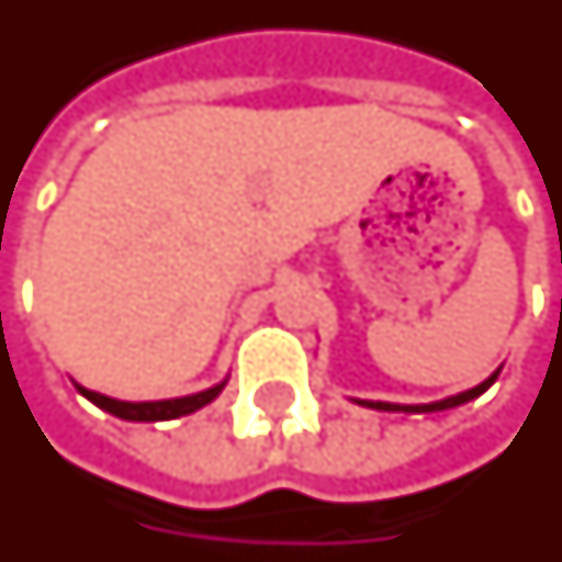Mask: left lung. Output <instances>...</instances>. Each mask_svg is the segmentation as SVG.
<instances>
[{
  "instance_id": "8db88e82",
  "label": "left lung",
  "mask_w": 562,
  "mask_h": 562,
  "mask_svg": "<svg viewBox=\"0 0 562 562\" xmlns=\"http://www.w3.org/2000/svg\"><path fill=\"white\" fill-rule=\"evenodd\" d=\"M499 371H494V374L485 380V383H479V386L467 389V392H461V395H452V398L446 401H434V404H389V401H356V404H362V407H374V411H389V413H437V411H449V407H458V404H467V401L479 398L485 389L497 380Z\"/></svg>"
}]
</instances>
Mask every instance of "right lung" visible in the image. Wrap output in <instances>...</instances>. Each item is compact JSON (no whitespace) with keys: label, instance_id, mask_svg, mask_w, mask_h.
I'll list each match as a JSON object with an SVG mask.
<instances>
[{"label":"right lung","instance_id":"1","mask_svg":"<svg viewBox=\"0 0 562 562\" xmlns=\"http://www.w3.org/2000/svg\"><path fill=\"white\" fill-rule=\"evenodd\" d=\"M227 383V380H224ZM224 383L218 386L206 389V392H196V395H186V398H170V401H116L110 395H101V392H92L77 383V392L89 398L95 407L101 411L113 413L119 419L128 422H167V419H179V416H188V413L200 411L206 407L209 401L218 398V392L224 389Z\"/></svg>","mask_w":562,"mask_h":562}]
</instances>
